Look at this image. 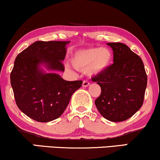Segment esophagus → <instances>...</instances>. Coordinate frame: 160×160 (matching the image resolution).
I'll list each match as a JSON object with an SVG mask.
<instances>
[{"mask_svg": "<svg viewBox=\"0 0 160 160\" xmlns=\"http://www.w3.org/2000/svg\"><path fill=\"white\" fill-rule=\"evenodd\" d=\"M89 84H90V82H88V81L84 80L83 81V83H82V86L84 87V88H87V87L89 86Z\"/></svg>", "mask_w": 160, "mask_h": 160, "instance_id": "1", "label": "esophagus"}]
</instances>
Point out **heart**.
I'll return each instance as SVG.
<instances>
[{"label": "heart", "instance_id": "b5f03b06", "mask_svg": "<svg viewBox=\"0 0 160 160\" xmlns=\"http://www.w3.org/2000/svg\"><path fill=\"white\" fill-rule=\"evenodd\" d=\"M111 60L112 53L109 49L90 47L75 52L72 64L76 70H88L90 74H98L109 66Z\"/></svg>", "mask_w": 160, "mask_h": 160}]
</instances>
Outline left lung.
<instances>
[{
  "instance_id": "1",
  "label": "left lung",
  "mask_w": 160,
  "mask_h": 160,
  "mask_svg": "<svg viewBox=\"0 0 160 160\" xmlns=\"http://www.w3.org/2000/svg\"><path fill=\"white\" fill-rule=\"evenodd\" d=\"M108 45L113 51V64L92 78L101 87L95 104L106 119L122 122L142 105L148 77L142 60L127 45L119 42Z\"/></svg>"
}]
</instances>
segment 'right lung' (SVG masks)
Returning <instances> with one entry per match:
<instances>
[{"label":"right lung","mask_w":160,"mask_h":160,"mask_svg":"<svg viewBox=\"0 0 160 160\" xmlns=\"http://www.w3.org/2000/svg\"><path fill=\"white\" fill-rule=\"evenodd\" d=\"M69 41H38L18 55L10 75L17 106L25 115L39 122L58 119L68 107L82 81H65L56 73H44L39 64L64 71L62 61Z\"/></svg>","instance_id":"add662e5"}]
</instances>
